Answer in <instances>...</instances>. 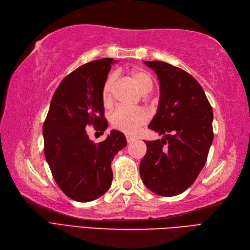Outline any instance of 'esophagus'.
<instances>
[{"label": "esophagus", "instance_id": "34e87169", "mask_svg": "<svg viewBox=\"0 0 250 250\" xmlns=\"http://www.w3.org/2000/svg\"><path fill=\"white\" fill-rule=\"evenodd\" d=\"M125 138H126V141H127V143H132V142L136 141V138H135V137H133V136H130V135H126V136H125Z\"/></svg>", "mask_w": 250, "mask_h": 250}]
</instances>
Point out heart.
<instances>
[{"label":"heart","mask_w":250,"mask_h":250,"mask_svg":"<svg viewBox=\"0 0 250 250\" xmlns=\"http://www.w3.org/2000/svg\"><path fill=\"white\" fill-rule=\"evenodd\" d=\"M128 76L138 87V89L146 93L150 91L152 82L149 76L141 69L134 68L128 72ZM114 77L110 76L104 82L102 89V102L104 107H110L113 101ZM149 119V115L143 109H126L117 108L110 117V124L114 128L123 131L125 134H134L140 126L146 125Z\"/></svg>","instance_id":"b5f03b06"}]
</instances>
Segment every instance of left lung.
<instances>
[{
    "label": "left lung",
    "mask_w": 250,
    "mask_h": 250,
    "mask_svg": "<svg viewBox=\"0 0 250 250\" xmlns=\"http://www.w3.org/2000/svg\"><path fill=\"white\" fill-rule=\"evenodd\" d=\"M160 83L158 112L148 128L163 139L144 141L140 162L146 186L161 196L179 195L194 183L213 142V109L205 91L187 71L163 61H144Z\"/></svg>",
    "instance_id": "1"
}]
</instances>
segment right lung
I'll use <instances>...</instances> for the list:
<instances>
[{"mask_svg":"<svg viewBox=\"0 0 250 250\" xmlns=\"http://www.w3.org/2000/svg\"><path fill=\"white\" fill-rule=\"evenodd\" d=\"M114 63L104 58L83 64L62 80L43 123L44 156L65 195L80 203L102 196L111 186V162L126 146L125 137L112 131L104 141L89 140L87 126L104 131L102 89Z\"/></svg>","mask_w":250,"mask_h":250,"instance_id":"1","label":"right lung"}]
</instances>
